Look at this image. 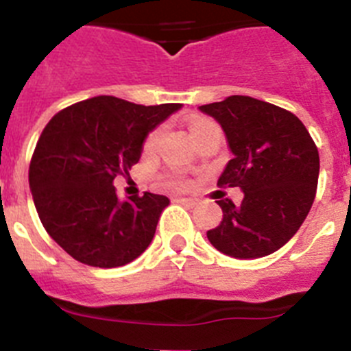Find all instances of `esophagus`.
I'll return each mask as SVG.
<instances>
[{
  "mask_svg": "<svg viewBox=\"0 0 351 351\" xmlns=\"http://www.w3.org/2000/svg\"><path fill=\"white\" fill-rule=\"evenodd\" d=\"M178 202H181L182 206H188V207H195L198 204L197 198H176Z\"/></svg>",
  "mask_w": 351,
  "mask_h": 351,
  "instance_id": "esophagus-1",
  "label": "esophagus"
}]
</instances>
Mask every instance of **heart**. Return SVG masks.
I'll list each match as a JSON object with an SVG mask.
<instances>
[{"mask_svg":"<svg viewBox=\"0 0 351 351\" xmlns=\"http://www.w3.org/2000/svg\"><path fill=\"white\" fill-rule=\"evenodd\" d=\"M210 125H214V123H210V121H207V119H193L190 123L191 137H195L198 132H202L204 128H207V126H210ZM160 138H161V128H156L149 133L147 137H145V142H144L145 153H153L154 149L158 147V142H160ZM167 184L173 186V188H188V186H190V182H188V179L182 178V176L172 173V176H169V178H167Z\"/></svg>","mask_w":351,"mask_h":351,"instance_id":"obj_1","label":"heart"}]
</instances>
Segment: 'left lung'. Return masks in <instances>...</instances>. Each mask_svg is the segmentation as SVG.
I'll return each mask as SVG.
<instances>
[{"mask_svg": "<svg viewBox=\"0 0 351 351\" xmlns=\"http://www.w3.org/2000/svg\"><path fill=\"white\" fill-rule=\"evenodd\" d=\"M221 125L232 158L221 188H241V206L216 200L223 219L207 232L214 247L234 258L267 256L290 241L313 206L320 156L302 121L251 96H228L198 107Z\"/></svg>", "mask_w": 351, "mask_h": 351, "instance_id": "8db88e82", "label": "left lung"}]
</instances>
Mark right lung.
I'll return each mask as SVG.
<instances>
[{
  "label": "right lung",
  "instance_id": "obj_1",
  "mask_svg": "<svg viewBox=\"0 0 351 351\" xmlns=\"http://www.w3.org/2000/svg\"><path fill=\"white\" fill-rule=\"evenodd\" d=\"M181 107L95 96L43 128L31 158V193L43 228L77 262L121 267L147 250L170 200L145 191L121 202L114 178L141 160L147 133Z\"/></svg>",
  "mask_w": 351,
  "mask_h": 351
}]
</instances>
